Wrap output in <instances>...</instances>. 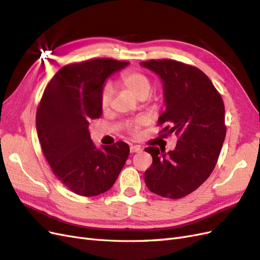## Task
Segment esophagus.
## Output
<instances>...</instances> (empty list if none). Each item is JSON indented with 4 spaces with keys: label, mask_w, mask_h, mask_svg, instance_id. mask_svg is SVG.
<instances>
[{
    "label": "esophagus",
    "mask_w": 260,
    "mask_h": 260,
    "mask_svg": "<svg viewBox=\"0 0 260 260\" xmlns=\"http://www.w3.org/2000/svg\"><path fill=\"white\" fill-rule=\"evenodd\" d=\"M141 150H142L141 146H138V145H131V147H129V151H131V152H138V151H141Z\"/></svg>",
    "instance_id": "34e87169"
}]
</instances>
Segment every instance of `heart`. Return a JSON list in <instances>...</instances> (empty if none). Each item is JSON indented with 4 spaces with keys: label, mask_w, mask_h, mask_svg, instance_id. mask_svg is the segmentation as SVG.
Masks as SVG:
<instances>
[{
    "label": "heart",
    "mask_w": 260,
    "mask_h": 260,
    "mask_svg": "<svg viewBox=\"0 0 260 260\" xmlns=\"http://www.w3.org/2000/svg\"><path fill=\"white\" fill-rule=\"evenodd\" d=\"M122 84L126 89L131 91L133 94L141 98H147L151 91V81L146 73L139 70H126L119 77ZM113 99V86L110 83L103 84L101 93H100V104L103 110H106L110 106ZM147 123V118L139 117L135 121L128 122L126 124V131L132 135H137L139 128Z\"/></svg>",
    "instance_id": "1"
}]
</instances>
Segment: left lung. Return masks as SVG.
<instances>
[{
  "label": "left lung",
  "instance_id": "1",
  "mask_svg": "<svg viewBox=\"0 0 260 260\" xmlns=\"http://www.w3.org/2000/svg\"><path fill=\"white\" fill-rule=\"evenodd\" d=\"M161 78L166 111L158 118L160 134L175 133L176 148L166 154L156 146L145 148L152 164L145 182L154 193L180 199L210 177L226 135L223 99L209 77L194 66L174 59L142 62Z\"/></svg>",
  "mask_w": 260,
  "mask_h": 260
}]
</instances>
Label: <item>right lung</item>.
Segmentation results:
<instances>
[{
	"mask_svg": "<svg viewBox=\"0 0 260 260\" xmlns=\"http://www.w3.org/2000/svg\"><path fill=\"white\" fill-rule=\"evenodd\" d=\"M128 64L95 58L66 64L52 77L36 112L43 154L59 181L75 193L94 197L112 188L129 155L124 142L96 149L90 119L102 114L100 93L105 79Z\"/></svg>",
	"mask_w": 260,
	"mask_h": 260,
	"instance_id": "right-lung-1",
	"label": "right lung"
}]
</instances>
